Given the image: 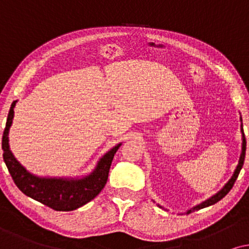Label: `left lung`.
<instances>
[{
    "label": "left lung",
    "instance_id": "obj_1",
    "mask_svg": "<svg viewBox=\"0 0 249 249\" xmlns=\"http://www.w3.org/2000/svg\"><path fill=\"white\" fill-rule=\"evenodd\" d=\"M240 121L243 122V119H241V117H240ZM241 133H243V145H241V154H240V158H239V163H238L237 167H236V170H234V172H233V175H232V177H231L230 180H229V181L227 182V184H225L224 187L222 188L221 190L218 191L216 195H214V196H212L211 198H208L207 200L203 201V203L199 204V205H197V206L192 207L191 210L187 211V214H190L191 212H195V211L201 210V208H204V207H208V206H211V205L216 204L217 201H220V200L222 199V198L227 196L228 192L230 191L231 189H232L233 184H234V182H236L237 178H238V175H239V173H240L241 167H243V165H244L245 154H246V139H245V134H244V130H243V123H241ZM158 206H159V205H158ZM159 207L161 208V206H159Z\"/></svg>",
    "mask_w": 249,
    "mask_h": 249
}]
</instances>
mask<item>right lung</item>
Listing matches in <instances>:
<instances>
[{
  "mask_svg": "<svg viewBox=\"0 0 249 249\" xmlns=\"http://www.w3.org/2000/svg\"><path fill=\"white\" fill-rule=\"evenodd\" d=\"M10 107L4 132L2 138L3 159L9 173L22 194L39 201L54 211L69 212L77 210L83 205L94 199L107 183L112 158L121 147L118 143L102 156L92 173L79 178H39L29 173L15 158L9 147V130L12 125L15 106Z\"/></svg>",
  "mask_w": 249,
  "mask_h": 249,
  "instance_id": "obj_1",
  "label": "right lung"
}]
</instances>
